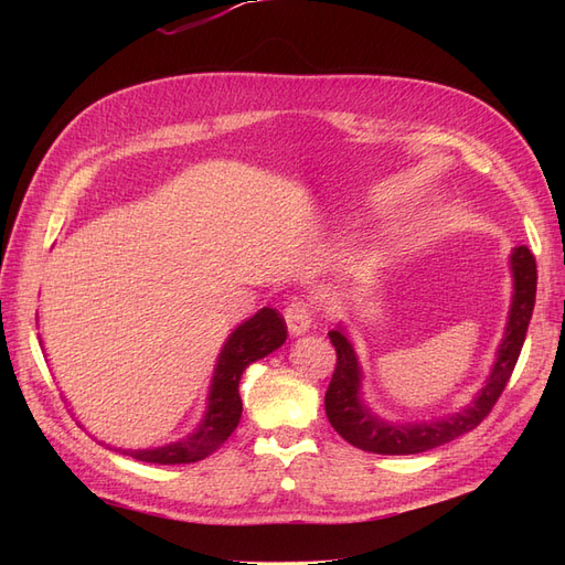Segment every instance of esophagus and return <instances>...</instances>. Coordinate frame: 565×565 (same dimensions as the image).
<instances>
[{
    "instance_id": "34e87169",
    "label": "esophagus",
    "mask_w": 565,
    "mask_h": 565,
    "mask_svg": "<svg viewBox=\"0 0 565 565\" xmlns=\"http://www.w3.org/2000/svg\"><path fill=\"white\" fill-rule=\"evenodd\" d=\"M285 320H287L289 334H295V337L303 334L313 324V306L306 299L289 301L285 309Z\"/></svg>"
}]
</instances>
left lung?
I'll return each instance as SVG.
<instances>
[{
  "instance_id": "1",
  "label": "left lung",
  "mask_w": 565,
  "mask_h": 565,
  "mask_svg": "<svg viewBox=\"0 0 565 565\" xmlns=\"http://www.w3.org/2000/svg\"><path fill=\"white\" fill-rule=\"evenodd\" d=\"M511 270H514V301H511L507 332L498 351V361L490 372L486 386L476 401L461 413L422 424H386L374 417L361 403V367L344 330H332L330 341L337 351V365L332 382L324 393V413L332 429L351 446L377 455H417L459 438L476 429L502 396V391L516 367L523 349L525 332L535 309L537 292V264L525 245L511 254Z\"/></svg>"
}]
</instances>
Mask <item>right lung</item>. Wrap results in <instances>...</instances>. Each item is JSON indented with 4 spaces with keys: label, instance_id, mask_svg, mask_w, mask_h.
Instances as JSON below:
<instances>
[{
    "label": "right lung",
    "instance_id": "add662e5",
    "mask_svg": "<svg viewBox=\"0 0 565 565\" xmlns=\"http://www.w3.org/2000/svg\"><path fill=\"white\" fill-rule=\"evenodd\" d=\"M285 339L287 324L278 311L262 309L252 316L228 337L226 347L221 349L210 388L207 415H204L200 429L188 438L172 443V446L152 450H122V455L139 461H150V465H191V461L210 457L214 450L224 446V440L241 422L243 401L237 384H241L245 367L268 355L270 351L280 349Z\"/></svg>",
    "mask_w": 565,
    "mask_h": 565
}]
</instances>
